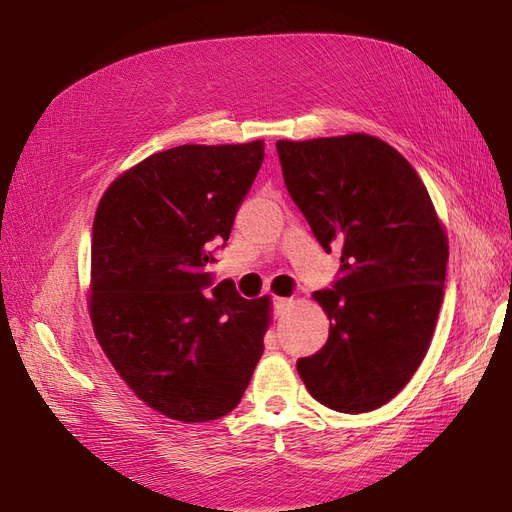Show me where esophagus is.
I'll return each mask as SVG.
<instances>
[{
	"mask_svg": "<svg viewBox=\"0 0 512 512\" xmlns=\"http://www.w3.org/2000/svg\"><path fill=\"white\" fill-rule=\"evenodd\" d=\"M273 312H275V316H282L286 309L290 307V303H292V299H284V297H273Z\"/></svg>",
	"mask_w": 512,
	"mask_h": 512,
	"instance_id": "1",
	"label": "esophagus"
}]
</instances>
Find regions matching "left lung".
<instances>
[{
    "instance_id": "8db88e82",
    "label": "left lung",
    "mask_w": 512,
    "mask_h": 512,
    "mask_svg": "<svg viewBox=\"0 0 512 512\" xmlns=\"http://www.w3.org/2000/svg\"><path fill=\"white\" fill-rule=\"evenodd\" d=\"M290 198L342 265L314 292L329 339L297 361L316 401L371 412L391 401L425 359L444 297L448 241L412 164L367 134L277 141Z\"/></svg>"
}]
</instances>
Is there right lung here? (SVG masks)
I'll return each mask as SVG.
<instances>
[{"instance_id":"obj_1","label":"right lung","mask_w":512,"mask_h":512,"mask_svg":"<svg viewBox=\"0 0 512 512\" xmlns=\"http://www.w3.org/2000/svg\"><path fill=\"white\" fill-rule=\"evenodd\" d=\"M265 143L181 145L113 181L91 237L89 312L102 350L147 406L175 421H215L241 401L260 359L269 299L224 280L213 247L265 160Z\"/></svg>"}]
</instances>
